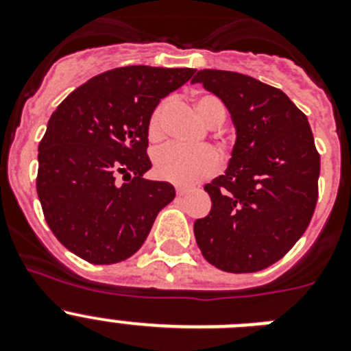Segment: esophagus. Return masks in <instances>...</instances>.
<instances>
[{
	"label": "esophagus",
	"mask_w": 351,
	"mask_h": 351,
	"mask_svg": "<svg viewBox=\"0 0 351 351\" xmlns=\"http://www.w3.org/2000/svg\"><path fill=\"white\" fill-rule=\"evenodd\" d=\"M186 193H188V188H184V186H178V188H176V195H178V197H182V195Z\"/></svg>",
	"instance_id": "1"
}]
</instances>
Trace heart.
Wrapping results in <instances>:
<instances>
[{
	"instance_id": "1",
	"label": "heart",
	"mask_w": 351,
	"mask_h": 351,
	"mask_svg": "<svg viewBox=\"0 0 351 351\" xmlns=\"http://www.w3.org/2000/svg\"><path fill=\"white\" fill-rule=\"evenodd\" d=\"M169 101L158 104L149 117V137L160 138L163 130ZM195 108L207 125H219L225 119V105L214 95H200L195 98ZM218 154L210 147H182L178 144H169L160 147L153 156V167L156 178L173 184H193L200 179L209 178L218 169Z\"/></svg>"
}]
</instances>
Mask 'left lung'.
<instances>
[{"instance_id": "8db88e82", "label": "left lung", "mask_w": 351, "mask_h": 351, "mask_svg": "<svg viewBox=\"0 0 351 351\" xmlns=\"http://www.w3.org/2000/svg\"><path fill=\"white\" fill-rule=\"evenodd\" d=\"M230 112L235 144L225 173L204 186L210 213L193 225L204 258L225 272H256L287 255L318 198L320 154L308 117L281 89L237 71L200 70Z\"/></svg>"}]
</instances>
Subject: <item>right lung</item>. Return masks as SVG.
<instances>
[{
  "label": "right lung",
  "instance_id": "right-lung-1",
  "mask_svg": "<svg viewBox=\"0 0 351 351\" xmlns=\"http://www.w3.org/2000/svg\"><path fill=\"white\" fill-rule=\"evenodd\" d=\"M193 68L123 66L70 93L38 145L36 191L45 221L64 247L96 265L126 260L176 197L149 181V117ZM123 175L127 181L117 185Z\"/></svg>",
  "mask_w": 351,
  "mask_h": 351
}]
</instances>
